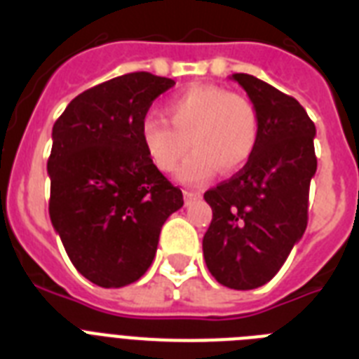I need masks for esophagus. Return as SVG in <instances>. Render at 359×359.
<instances>
[{
    "mask_svg": "<svg viewBox=\"0 0 359 359\" xmlns=\"http://www.w3.org/2000/svg\"><path fill=\"white\" fill-rule=\"evenodd\" d=\"M199 197H201V194H199V191L184 190V201H186V205H188V203H191V201H196V199H199Z\"/></svg>",
    "mask_w": 359,
    "mask_h": 359,
    "instance_id": "obj_1",
    "label": "esophagus"
}]
</instances>
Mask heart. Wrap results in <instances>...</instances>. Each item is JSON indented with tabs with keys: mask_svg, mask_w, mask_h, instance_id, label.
Wrapping results in <instances>:
<instances>
[{
	"mask_svg": "<svg viewBox=\"0 0 359 359\" xmlns=\"http://www.w3.org/2000/svg\"><path fill=\"white\" fill-rule=\"evenodd\" d=\"M168 121L147 115L141 121V143L152 165L169 173L188 149L194 151L179 169V179L205 182L216 171L229 175L242 169L259 145V114L242 95L224 87L196 86L168 102Z\"/></svg>",
	"mask_w": 359,
	"mask_h": 359,
	"instance_id": "heart-1",
	"label": "heart"
}]
</instances>
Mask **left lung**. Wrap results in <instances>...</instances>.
<instances>
[{"instance_id": "obj_1", "label": "left lung", "mask_w": 359, "mask_h": 359, "mask_svg": "<svg viewBox=\"0 0 359 359\" xmlns=\"http://www.w3.org/2000/svg\"><path fill=\"white\" fill-rule=\"evenodd\" d=\"M231 80L257 108L261 134L250 162L205 191L212 222L203 236V257L218 283L250 290L279 272L306 233L317 130L296 98L255 76Z\"/></svg>"}]
</instances>
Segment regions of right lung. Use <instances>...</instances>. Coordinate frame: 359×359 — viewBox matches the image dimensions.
Instances as JSON below:
<instances>
[{
	"instance_id": "1",
	"label": "right lung",
	"mask_w": 359,
	"mask_h": 359,
	"mask_svg": "<svg viewBox=\"0 0 359 359\" xmlns=\"http://www.w3.org/2000/svg\"><path fill=\"white\" fill-rule=\"evenodd\" d=\"M175 81L130 72L87 89L52 130L50 219L76 270L104 289L137 281L165 219L184 205L145 152L140 126Z\"/></svg>"
}]
</instances>
